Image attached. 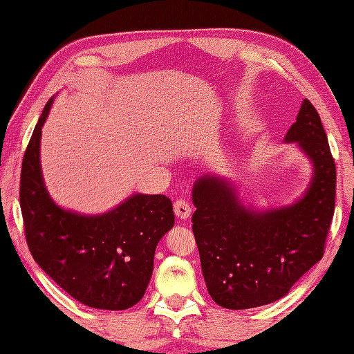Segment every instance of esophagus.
<instances>
[{
    "instance_id": "34e87169",
    "label": "esophagus",
    "mask_w": 354,
    "mask_h": 354,
    "mask_svg": "<svg viewBox=\"0 0 354 354\" xmlns=\"http://www.w3.org/2000/svg\"><path fill=\"white\" fill-rule=\"evenodd\" d=\"M173 209H175V214L178 219L187 221L192 216V207L187 201L184 199H178L175 204H173Z\"/></svg>"
}]
</instances>
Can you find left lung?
Instances as JSON below:
<instances>
[{
    "label": "left lung",
    "instance_id": "8db88e82",
    "mask_svg": "<svg viewBox=\"0 0 354 354\" xmlns=\"http://www.w3.org/2000/svg\"><path fill=\"white\" fill-rule=\"evenodd\" d=\"M284 142L312 164L304 193L288 205H245L231 179L207 173L193 184V232L214 303L252 309L286 297L322 259L335 213L336 169L319 114L304 99Z\"/></svg>",
    "mask_w": 354,
    "mask_h": 354
}]
</instances>
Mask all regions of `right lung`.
<instances>
[{
	"label": "right lung",
	"mask_w": 354,
	"mask_h": 354,
	"mask_svg": "<svg viewBox=\"0 0 354 354\" xmlns=\"http://www.w3.org/2000/svg\"><path fill=\"white\" fill-rule=\"evenodd\" d=\"M55 99L45 104L22 160L19 201L28 250L35 261L79 303L124 310L145 295L156 245L175 225L164 194L135 193L102 214L57 205L41 169L42 126Z\"/></svg>",
	"instance_id": "1"
}]
</instances>
